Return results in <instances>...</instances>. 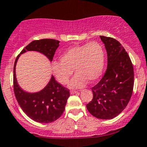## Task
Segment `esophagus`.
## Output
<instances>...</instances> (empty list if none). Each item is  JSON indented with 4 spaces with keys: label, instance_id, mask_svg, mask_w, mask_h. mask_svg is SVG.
Returning <instances> with one entry per match:
<instances>
[{
    "label": "esophagus",
    "instance_id": "1",
    "mask_svg": "<svg viewBox=\"0 0 147 147\" xmlns=\"http://www.w3.org/2000/svg\"><path fill=\"white\" fill-rule=\"evenodd\" d=\"M78 91H76V90H70V94H78Z\"/></svg>",
    "mask_w": 147,
    "mask_h": 147
}]
</instances>
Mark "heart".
Segmentation results:
<instances>
[{"instance_id": "1", "label": "heart", "mask_w": 147, "mask_h": 147, "mask_svg": "<svg viewBox=\"0 0 147 147\" xmlns=\"http://www.w3.org/2000/svg\"><path fill=\"white\" fill-rule=\"evenodd\" d=\"M59 61L52 63L53 73L57 81L65 85L73 74L70 88H81L87 80L93 82L101 75L105 63V52L100 44L91 42L83 45L69 48L59 57Z\"/></svg>"}]
</instances>
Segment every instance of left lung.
<instances>
[{
	"label": "left lung",
	"mask_w": 147,
	"mask_h": 147,
	"mask_svg": "<svg viewBox=\"0 0 147 147\" xmlns=\"http://www.w3.org/2000/svg\"><path fill=\"white\" fill-rule=\"evenodd\" d=\"M107 54L105 75L92 88L93 98L86 105L89 112L97 118L112 119L124 110L133 93L134 67L129 56L119 42L100 36Z\"/></svg>",
	"instance_id": "obj_1"
}]
</instances>
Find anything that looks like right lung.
<instances>
[{
	"label": "right lung",
	"instance_id": "right-lung-1",
	"mask_svg": "<svg viewBox=\"0 0 147 147\" xmlns=\"http://www.w3.org/2000/svg\"><path fill=\"white\" fill-rule=\"evenodd\" d=\"M59 43V41L53 39L34 40L21 51L20 55L26 51H38L52 61ZM19 56L13 66V91L19 105L30 118L38 123H49L56 121L64 111L70 96L69 90L59 84L52 75L49 84L41 91L29 93L22 90L16 77V66Z\"/></svg>",
	"mask_w": 147,
	"mask_h": 147
}]
</instances>
